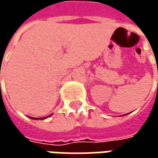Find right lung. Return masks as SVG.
I'll list each match as a JSON object with an SVG mask.
<instances>
[{
    "mask_svg": "<svg viewBox=\"0 0 158 158\" xmlns=\"http://www.w3.org/2000/svg\"><path fill=\"white\" fill-rule=\"evenodd\" d=\"M32 119H36V118H32ZM38 119H40V118H38ZM43 119H45V118H43Z\"/></svg>",
    "mask_w": 158,
    "mask_h": 158,
    "instance_id": "1",
    "label": "right lung"
}]
</instances>
